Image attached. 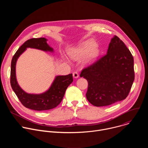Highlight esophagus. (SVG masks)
<instances>
[{
  "label": "esophagus",
  "mask_w": 148,
  "mask_h": 148,
  "mask_svg": "<svg viewBox=\"0 0 148 148\" xmlns=\"http://www.w3.org/2000/svg\"><path fill=\"white\" fill-rule=\"evenodd\" d=\"M73 77L74 78H78V76H79V75H78V73L77 72H76V71H74V72H73Z\"/></svg>",
  "instance_id": "34e87169"
}]
</instances>
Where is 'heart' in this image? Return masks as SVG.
<instances>
[{"label":"heart","mask_w":148,"mask_h":148,"mask_svg":"<svg viewBox=\"0 0 148 148\" xmlns=\"http://www.w3.org/2000/svg\"><path fill=\"white\" fill-rule=\"evenodd\" d=\"M95 43L93 41H88L86 42L81 47L72 50L71 54L73 56H77L80 57H84L89 54L90 60L95 58L99 54V50L95 47Z\"/></svg>","instance_id":"obj_1"}]
</instances>
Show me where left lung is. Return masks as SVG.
Here are the masks:
<instances>
[{
    "label": "left lung",
    "instance_id": "obj_1",
    "mask_svg": "<svg viewBox=\"0 0 148 148\" xmlns=\"http://www.w3.org/2000/svg\"><path fill=\"white\" fill-rule=\"evenodd\" d=\"M134 57L116 36L107 53L82 70L80 77L88 81L87 100L95 107L111 105L128 95L135 79Z\"/></svg>",
    "mask_w": 148,
    "mask_h": 148
}]
</instances>
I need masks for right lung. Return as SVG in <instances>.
<instances>
[{"mask_svg":"<svg viewBox=\"0 0 148 148\" xmlns=\"http://www.w3.org/2000/svg\"><path fill=\"white\" fill-rule=\"evenodd\" d=\"M46 41V38L42 37L29 39L17 50L11 62L10 84L13 90L23 106L36 111H45L56 108L62 100L67 87L73 81L72 74L57 76L49 90L41 94H27L19 87L16 78L17 58L28 47L53 51V49L47 45Z\"/></svg>","mask_w":148,"mask_h":148,"instance_id":"right-lung-1","label":"right lung"}]
</instances>
